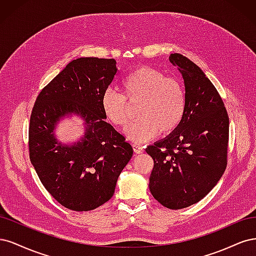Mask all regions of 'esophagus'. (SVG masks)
<instances>
[{
    "instance_id": "esophagus-1",
    "label": "esophagus",
    "mask_w": 256,
    "mask_h": 256,
    "mask_svg": "<svg viewBox=\"0 0 256 256\" xmlns=\"http://www.w3.org/2000/svg\"><path fill=\"white\" fill-rule=\"evenodd\" d=\"M133 149H134V152L137 153V154H140V153H144V149L142 146H139V144H133Z\"/></svg>"
}]
</instances>
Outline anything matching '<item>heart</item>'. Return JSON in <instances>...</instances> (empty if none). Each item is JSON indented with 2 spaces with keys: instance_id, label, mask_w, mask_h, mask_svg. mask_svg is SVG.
<instances>
[{
  "instance_id": "heart-1",
  "label": "heart",
  "mask_w": 256,
  "mask_h": 256,
  "mask_svg": "<svg viewBox=\"0 0 256 256\" xmlns=\"http://www.w3.org/2000/svg\"><path fill=\"white\" fill-rule=\"evenodd\" d=\"M123 92L107 88L101 96V110L112 126L126 128L130 104H139L138 121L126 132L132 142L144 144L162 132L169 135L182 124L186 112V94L180 82L152 67L142 66L122 80Z\"/></svg>"
}]
</instances>
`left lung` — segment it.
Here are the masks:
<instances>
[{
  "mask_svg": "<svg viewBox=\"0 0 256 256\" xmlns=\"http://www.w3.org/2000/svg\"><path fill=\"white\" fill-rule=\"evenodd\" d=\"M185 83L182 124L146 149L154 160L150 192L170 210L188 208L216 186L228 164L230 120L216 87L187 57L171 54Z\"/></svg>",
  "mask_w": 256,
  "mask_h": 256,
  "instance_id": "1",
  "label": "left lung"
}]
</instances>
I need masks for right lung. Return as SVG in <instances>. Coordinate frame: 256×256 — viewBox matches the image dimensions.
I'll return each instance as SVG.
<instances>
[{
  "label": "right lung",
  "instance_id": "obj_1",
  "mask_svg": "<svg viewBox=\"0 0 256 256\" xmlns=\"http://www.w3.org/2000/svg\"><path fill=\"white\" fill-rule=\"evenodd\" d=\"M116 74L112 58L74 60L41 90L32 110L30 162L48 194L71 210H92L108 201L133 155V148L104 120L101 110V96ZM68 112L84 118L86 132L80 142L64 146L52 130Z\"/></svg>",
  "mask_w": 256,
  "mask_h": 256
}]
</instances>
